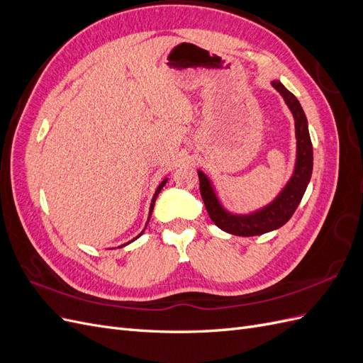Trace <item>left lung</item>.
Segmentation results:
<instances>
[{
	"instance_id": "1",
	"label": "left lung",
	"mask_w": 363,
	"mask_h": 363,
	"mask_svg": "<svg viewBox=\"0 0 363 363\" xmlns=\"http://www.w3.org/2000/svg\"><path fill=\"white\" fill-rule=\"evenodd\" d=\"M274 89H277L286 101L288 107L295 119V138H296V162L291 180L284 186L279 196L267 207L250 215H233L227 212L219 203L218 196L212 188V183L206 177V174L199 171L200 192L206 204L207 213L212 221L224 232L236 236H257L272 232L286 224L294 212L298 207L307 184L311 182L313 168V150L312 140L307 128V119L303 107L295 95L289 92L280 82L274 80L271 83Z\"/></svg>"
}]
</instances>
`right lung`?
Masks as SVG:
<instances>
[{
  "label": "right lung",
  "instance_id": "1",
  "mask_svg": "<svg viewBox=\"0 0 363 363\" xmlns=\"http://www.w3.org/2000/svg\"><path fill=\"white\" fill-rule=\"evenodd\" d=\"M164 184H167V180H163V182L159 184V188L156 189V194H155V196H152V201H151V206H150V216H151V212H152V207H155V203H156L157 195H159V192L162 191V188H163ZM150 216H148V221H150ZM144 230H145V228H144ZM140 235H142V233H140ZM140 235H139V236H140ZM139 236H138V238H139ZM138 238H135V239H138ZM135 239H133V240H135ZM133 240H131V242H133ZM128 244H130V242H128ZM125 245H127V244H125ZM123 247H124V245H123Z\"/></svg>",
  "mask_w": 363,
  "mask_h": 363
}]
</instances>
